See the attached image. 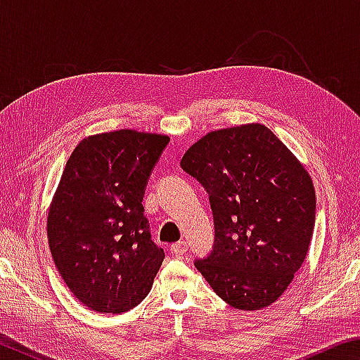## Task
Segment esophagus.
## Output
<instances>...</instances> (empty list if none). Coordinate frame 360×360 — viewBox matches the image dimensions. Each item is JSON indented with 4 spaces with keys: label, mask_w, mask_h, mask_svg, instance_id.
Listing matches in <instances>:
<instances>
[{
    "label": "esophagus",
    "mask_w": 360,
    "mask_h": 360,
    "mask_svg": "<svg viewBox=\"0 0 360 360\" xmlns=\"http://www.w3.org/2000/svg\"><path fill=\"white\" fill-rule=\"evenodd\" d=\"M187 243L186 241H179V243H174V245L172 246V251L176 254V255H184L187 252Z\"/></svg>",
    "instance_id": "1"
}]
</instances>
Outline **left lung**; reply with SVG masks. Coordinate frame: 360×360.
Segmentation results:
<instances>
[{"label": "left lung", "mask_w": 360, "mask_h": 360, "mask_svg": "<svg viewBox=\"0 0 360 360\" xmlns=\"http://www.w3.org/2000/svg\"><path fill=\"white\" fill-rule=\"evenodd\" d=\"M181 167L202 182L214 216V248L197 270L230 307H270L311 243L316 193L307 168L262 124L206 133Z\"/></svg>", "instance_id": "1"}]
</instances>
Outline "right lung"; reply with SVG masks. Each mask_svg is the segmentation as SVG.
Segmentation results:
<instances>
[{"label": "right lung", "instance_id": "obj_1", "mask_svg": "<svg viewBox=\"0 0 360 360\" xmlns=\"http://www.w3.org/2000/svg\"><path fill=\"white\" fill-rule=\"evenodd\" d=\"M169 138L117 130L84 138L47 211L53 262L79 302L120 314L149 294L165 259L150 240L143 195Z\"/></svg>", "mask_w": 360, "mask_h": 360}]
</instances>
